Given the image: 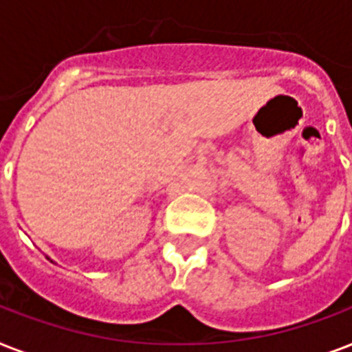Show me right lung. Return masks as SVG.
Masks as SVG:
<instances>
[{
	"label": "right lung",
	"mask_w": 352,
	"mask_h": 352,
	"mask_svg": "<svg viewBox=\"0 0 352 352\" xmlns=\"http://www.w3.org/2000/svg\"><path fill=\"white\" fill-rule=\"evenodd\" d=\"M47 259H51V257H47ZM51 263H54V261H52V259H51Z\"/></svg>",
	"instance_id": "add662e5"
}]
</instances>
